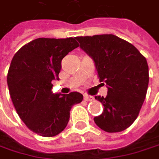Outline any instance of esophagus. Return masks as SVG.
Wrapping results in <instances>:
<instances>
[{
	"mask_svg": "<svg viewBox=\"0 0 159 159\" xmlns=\"http://www.w3.org/2000/svg\"><path fill=\"white\" fill-rule=\"evenodd\" d=\"M84 100H86V101H93V100L95 99V98H94V97H92V96L84 95Z\"/></svg>",
	"mask_w": 159,
	"mask_h": 159,
	"instance_id": "34e87169",
	"label": "esophagus"
}]
</instances>
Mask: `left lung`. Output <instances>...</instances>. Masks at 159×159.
<instances>
[{
  "label": "left lung",
  "instance_id": "left-lung-1",
  "mask_svg": "<svg viewBox=\"0 0 159 159\" xmlns=\"http://www.w3.org/2000/svg\"><path fill=\"white\" fill-rule=\"evenodd\" d=\"M94 61L99 82L106 84V98H95L104 106L94 118L103 131H124L136 120L142 108L149 82L146 59L131 43L114 35L75 38Z\"/></svg>",
  "mask_w": 159,
  "mask_h": 159
}]
</instances>
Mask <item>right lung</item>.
<instances>
[{
    "instance_id": "obj_1",
    "label": "right lung",
    "mask_w": 159,
    "mask_h": 159,
    "mask_svg": "<svg viewBox=\"0 0 159 159\" xmlns=\"http://www.w3.org/2000/svg\"><path fill=\"white\" fill-rule=\"evenodd\" d=\"M75 38H39L25 44L13 58L7 75L10 96L26 127L40 136L52 137L68 124L71 108L83 100L79 92L54 93L61 60L78 47Z\"/></svg>"
}]
</instances>
